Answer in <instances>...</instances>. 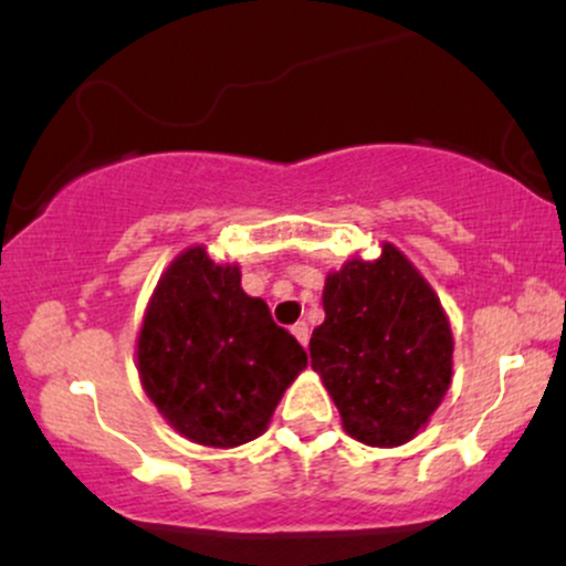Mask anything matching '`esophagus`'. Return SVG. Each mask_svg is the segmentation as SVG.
I'll use <instances>...</instances> for the list:
<instances>
[{"label": "esophagus", "instance_id": "1", "mask_svg": "<svg viewBox=\"0 0 566 566\" xmlns=\"http://www.w3.org/2000/svg\"><path fill=\"white\" fill-rule=\"evenodd\" d=\"M292 335L297 337V343H301V346H308V337H311V333H308V324H305V322L292 324Z\"/></svg>", "mask_w": 566, "mask_h": 566}]
</instances>
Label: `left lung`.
Here are the masks:
<instances>
[{
  "label": "left lung",
  "instance_id": "8db88e82",
  "mask_svg": "<svg viewBox=\"0 0 566 566\" xmlns=\"http://www.w3.org/2000/svg\"><path fill=\"white\" fill-rule=\"evenodd\" d=\"M324 322L311 335L348 437L399 447L428 423L452 380V329L420 271L382 244L378 261L354 258L324 282Z\"/></svg>",
  "mask_w": 566,
  "mask_h": 566
}]
</instances>
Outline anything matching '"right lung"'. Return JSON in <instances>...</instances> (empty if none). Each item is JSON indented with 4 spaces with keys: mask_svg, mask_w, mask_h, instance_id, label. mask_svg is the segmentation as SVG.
Listing matches in <instances>:
<instances>
[{
    "mask_svg": "<svg viewBox=\"0 0 566 566\" xmlns=\"http://www.w3.org/2000/svg\"><path fill=\"white\" fill-rule=\"evenodd\" d=\"M305 365L301 343L242 290L239 265L188 247L161 274L143 316L138 373L186 439L205 447L258 439Z\"/></svg>",
    "mask_w": 566,
    "mask_h": 566,
    "instance_id": "1",
    "label": "right lung"
}]
</instances>
